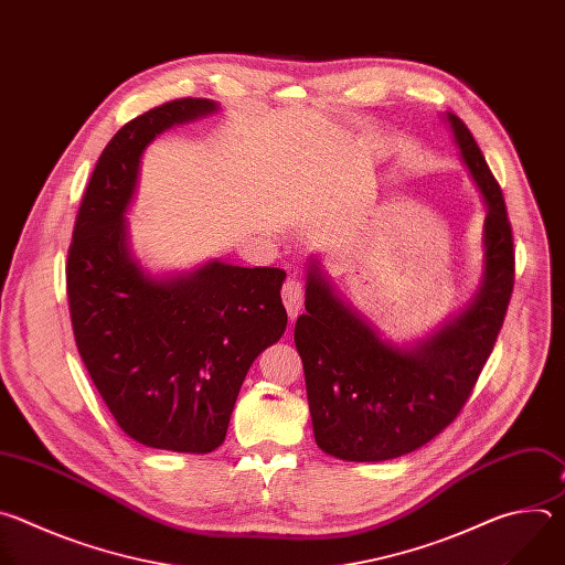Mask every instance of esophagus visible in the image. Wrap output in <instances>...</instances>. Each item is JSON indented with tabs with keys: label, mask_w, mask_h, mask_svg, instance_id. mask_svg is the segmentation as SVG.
Masks as SVG:
<instances>
[{
	"label": "esophagus",
	"mask_w": 565,
	"mask_h": 565,
	"mask_svg": "<svg viewBox=\"0 0 565 565\" xmlns=\"http://www.w3.org/2000/svg\"><path fill=\"white\" fill-rule=\"evenodd\" d=\"M281 297H284V306L288 310L290 321H295L299 310H301V303H303V286H301V281L295 279V277L286 279L284 288H281Z\"/></svg>",
	"instance_id": "34e87169"
}]
</instances>
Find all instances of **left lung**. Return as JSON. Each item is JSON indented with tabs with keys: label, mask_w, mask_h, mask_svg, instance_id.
I'll list each match as a JSON object with an SVG mask.
<instances>
[{
	"label": "left lung",
	"mask_w": 565,
	"mask_h": 565,
	"mask_svg": "<svg viewBox=\"0 0 565 565\" xmlns=\"http://www.w3.org/2000/svg\"><path fill=\"white\" fill-rule=\"evenodd\" d=\"M482 205V277L471 301L425 338L397 344L362 315L312 255L306 312L295 324L315 443L340 460L380 462L416 451L465 407L514 288L505 201L467 125L445 114Z\"/></svg>",
	"instance_id": "obj_1"
}]
</instances>
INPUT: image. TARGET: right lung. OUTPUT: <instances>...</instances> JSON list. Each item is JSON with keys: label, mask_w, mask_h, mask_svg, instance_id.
Returning a JSON list of instances; mask_svg holds the SVG:
<instances>
[{"label": "right lung", "mask_w": 565, "mask_h": 565, "mask_svg": "<svg viewBox=\"0 0 565 565\" xmlns=\"http://www.w3.org/2000/svg\"><path fill=\"white\" fill-rule=\"evenodd\" d=\"M183 98L127 122L100 153L66 264L75 344L120 429L140 445L210 454L227 434L241 384L288 324L286 273L210 259L153 275L131 250L127 212L140 158L163 131L216 114Z\"/></svg>", "instance_id": "obj_1"}]
</instances>
